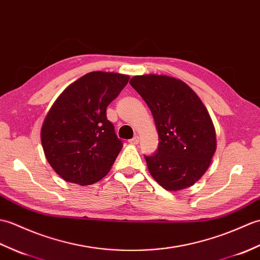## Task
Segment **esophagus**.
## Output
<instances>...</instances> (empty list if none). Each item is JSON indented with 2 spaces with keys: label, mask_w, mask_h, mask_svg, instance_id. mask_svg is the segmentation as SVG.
Here are the masks:
<instances>
[{
  "label": "esophagus",
  "mask_w": 260,
  "mask_h": 260,
  "mask_svg": "<svg viewBox=\"0 0 260 260\" xmlns=\"http://www.w3.org/2000/svg\"><path fill=\"white\" fill-rule=\"evenodd\" d=\"M129 142L131 143V145H138V143H139V137L136 136L135 138H132V139H130Z\"/></svg>",
  "instance_id": "34e87169"
}]
</instances>
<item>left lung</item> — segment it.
Masks as SVG:
<instances>
[{
  "label": "left lung",
  "instance_id": "8db88e82",
  "mask_svg": "<svg viewBox=\"0 0 260 260\" xmlns=\"http://www.w3.org/2000/svg\"><path fill=\"white\" fill-rule=\"evenodd\" d=\"M130 84L148 105L159 136L157 152L145 155L149 172L169 191L191 187L209 168L217 148L204 103L189 85L168 76H136Z\"/></svg>",
  "mask_w": 260,
  "mask_h": 260
}]
</instances>
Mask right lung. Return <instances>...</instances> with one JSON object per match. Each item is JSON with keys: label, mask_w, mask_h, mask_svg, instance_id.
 I'll return each instance as SVG.
<instances>
[{"label": "right lung", "mask_w": 260, "mask_h": 260, "mask_svg": "<svg viewBox=\"0 0 260 260\" xmlns=\"http://www.w3.org/2000/svg\"><path fill=\"white\" fill-rule=\"evenodd\" d=\"M129 76L90 72L70 84L51 107L41 129L45 158L68 182L89 186L111 169L122 149L107 107Z\"/></svg>", "instance_id": "1"}]
</instances>
